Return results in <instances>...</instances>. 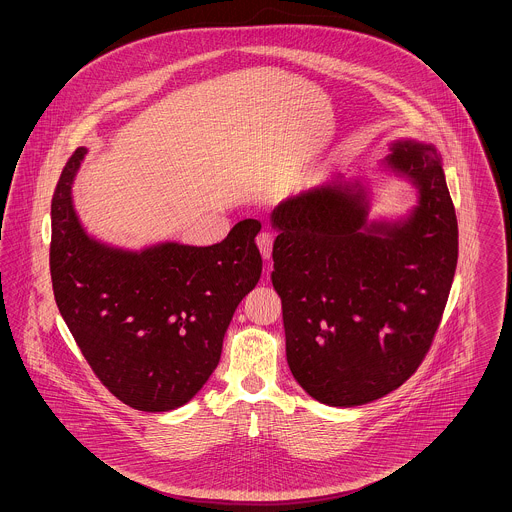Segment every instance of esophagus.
I'll use <instances>...</instances> for the list:
<instances>
[{
    "instance_id": "1",
    "label": "esophagus",
    "mask_w": 512,
    "mask_h": 512,
    "mask_svg": "<svg viewBox=\"0 0 512 512\" xmlns=\"http://www.w3.org/2000/svg\"><path fill=\"white\" fill-rule=\"evenodd\" d=\"M257 247H259L263 259H267L268 261L270 255H272V234H268V232L259 234V236H257Z\"/></svg>"
}]
</instances>
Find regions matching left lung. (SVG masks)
<instances>
[{
  "instance_id": "8db88e82",
  "label": "left lung",
  "mask_w": 512,
  "mask_h": 512,
  "mask_svg": "<svg viewBox=\"0 0 512 512\" xmlns=\"http://www.w3.org/2000/svg\"><path fill=\"white\" fill-rule=\"evenodd\" d=\"M382 169L418 192L395 220H370L372 192L341 176L270 215L272 286L297 384L330 407H357L407 382L438 330L459 257L441 155L395 140Z\"/></svg>"
}]
</instances>
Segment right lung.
<instances>
[{"instance_id":"obj_1","label":"right lung","mask_w":512,"mask_h":512,"mask_svg":"<svg viewBox=\"0 0 512 512\" xmlns=\"http://www.w3.org/2000/svg\"><path fill=\"white\" fill-rule=\"evenodd\" d=\"M67 161L51 199L53 295L84 359L122 403L146 413L186 405L217 368L226 328L263 270L261 222L240 220L220 244L163 242L140 251L88 236Z\"/></svg>"}]
</instances>
